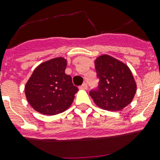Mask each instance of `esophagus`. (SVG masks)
Here are the masks:
<instances>
[{
  "instance_id": "esophagus-1",
  "label": "esophagus",
  "mask_w": 160,
  "mask_h": 160,
  "mask_svg": "<svg viewBox=\"0 0 160 160\" xmlns=\"http://www.w3.org/2000/svg\"><path fill=\"white\" fill-rule=\"evenodd\" d=\"M88 88V85L86 83H84L81 86H80V89H82V90H87Z\"/></svg>"
}]
</instances>
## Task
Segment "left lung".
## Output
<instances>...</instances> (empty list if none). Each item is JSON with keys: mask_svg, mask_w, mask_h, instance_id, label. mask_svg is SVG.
Listing matches in <instances>:
<instances>
[{"mask_svg": "<svg viewBox=\"0 0 160 160\" xmlns=\"http://www.w3.org/2000/svg\"><path fill=\"white\" fill-rule=\"evenodd\" d=\"M100 79L96 90L90 95L95 105L109 111H119L129 105L136 93V82L128 65L110 55H102L95 60Z\"/></svg>", "mask_w": 160, "mask_h": 160, "instance_id": "obj_1", "label": "left lung"}]
</instances>
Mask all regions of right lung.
Masks as SVG:
<instances>
[{
  "mask_svg": "<svg viewBox=\"0 0 160 160\" xmlns=\"http://www.w3.org/2000/svg\"><path fill=\"white\" fill-rule=\"evenodd\" d=\"M67 60L57 57L41 63L32 73L25 86L29 104L43 114L55 115L71 105L78 88L72 78L65 73Z\"/></svg>",
  "mask_w": 160,
  "mask_h": 160,
  "instance_id": "obj_1",
  "label": "right lung"
}]
</instances>
